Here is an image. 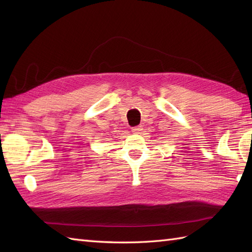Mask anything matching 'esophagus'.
<instances>
[{
  "mask_svg": "<svg viewBox=\"0 0 252 252\" xmlns=\"http://www.w3.org/2000/svg\"><path fill=\"white\" fill-rule=\"evenodd\" d=\"M131 130H132L133 133H141V131L143 130V127H142V126H133Z\"/></svg>",
  "mask_w": 252,
  "mask_h": 252,
  "instance_id": "34e87169",
  "label": "esophagus"
}]
</instances>
